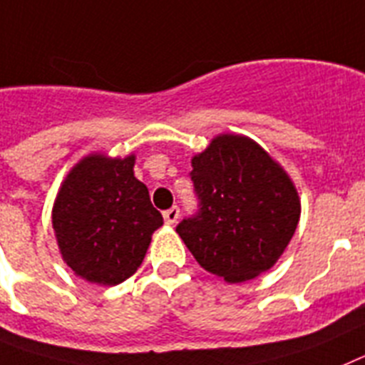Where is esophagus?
I'll return each mask as SVG.
<instances>
[{
  "label": "esophagus",
  "mask_w": 365,
  "mask_h": 365,
  "mask_svg": "<svg viewBox=\"0 0 365 365\" xmlns=\"http://www.w3.org/2000/svg\"><path fill=\"white\" fill-rule=\"evenodd\" d=\"M163 218L167 224H170V226H173V224H176V220L180 218V209L176 207V205L170 209H167V211H163Z\"/></svg>",
  "instance_id": "obj_1"
}]
</instances>
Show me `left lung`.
I'll return each mask as SVG.
<instances>
[{
	"mask_svg": "<svg viewBox=\"0 0 365 365\" xmlns=\"http://www.w3.org/2000/svg\"><path fill=\"white\" fill-rule=\"evenodd\" d=\"M198 211L176 226L198 264L227 283L270 270L292 239L299 196L253 139L220 134L191 160Z\"/></svg>",
	"mask_w": 365,
	"mask_h": 365,
	"instance_id": "left-lung-1",
	"label": "left lung"
}]
</instances>
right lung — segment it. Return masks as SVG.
<instances>
[{
	"mask_svg": "<svg viewBox=\"0 0 365 365\" xmlns=\"http://www.w3.org/2000/svg\"><path fill=\"white\" fill-rule=\"evenodd\" d=\"M135 156L90 154L66 176L53 205V230L66 264L90 283L113 287L135 274L163 217L145 183L134 176Z\"/></svg>",
	"mask_w": 365,
	"mask_h": 365,
	"instance_id": "right-lung-1",
	"label": "right lung"
}]
</instances>
